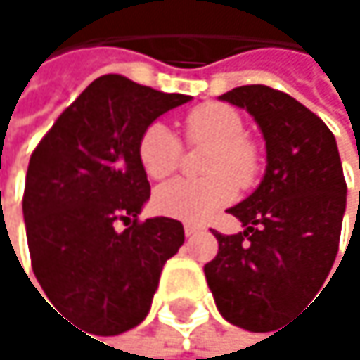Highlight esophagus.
I'll return each mask as SVG.
<instances>
[{"label": "esophagus", "instance_id": "34e87169", "mask_svg": "<svg viewBox=\"0 0 360 360\" xmlns=\"http://www.w3.org/2000/svg\"><path fill=\"white\" fill-rule=\"evenodd\" d=\"M195 233H200V227H195V225H185V236L187 238H191V236H195Z\"/></svg>", "mask_w": 360, "mask_h": 360}]
</instances>
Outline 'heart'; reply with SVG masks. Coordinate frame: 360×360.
Masks as SVG:
<instances>
[{
  "label": "heart",
  "instance_id": "obj_1",
  "mask_svg": "<svg viewBox=\"0 0 360 360\" xmlns=\"http://www.w3.org/2000/svg\"><path fill=\"white\" fill-rule=\"evenodd\" d=\"M191 143H212L204 179H175L154 193V208L183 223H206L219 208L236 200L238 185L248 187L260 173V152L246 139L244 118L225 104H202L185 116ZM183 146L165 122H152L139 139V160L152 179H165L179 169Z\"/></svg>",
  "mask_w": 360,
  "mask_h": 360
}]
</instances>
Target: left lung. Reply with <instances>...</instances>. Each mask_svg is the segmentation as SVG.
<instances>
[{"instance_id": "1", "label": "left lung", "mask_w": 360, "mask_h": 360, "mask_svg": "<svg viewBox=\"0 0 360 360\" xmlns=\"http://www.w3.org/2000/svg\"><path fill=\"white\" fill-rule=\"evenodd\" d=\"M219 100L254 116L266 148L260 185L227 212L244 231L214 233L219 254L204 266L225 321L266 331L327 279L346 210V181L333 133L292 96L244 85Z\"/></svg>"}]
</instances>
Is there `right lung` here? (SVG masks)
<instances>
[{"label": "right lung", "mask_w": 360, "mask_h": 360, "mask_svg": "<svg viewBox=\"0 0 360 360\" xmlns=\"http://www.w3.org/2000/svg\"><path fill=\"white\" fill-rule=\"evenodd\" d=\"M189 100L104 75L60 114L31 156L22 214L33 273L47 300L96 335L146 319L165 262L185 242L175 219L139 223L150 200L139 139Z\"/></svg>", "instance_id": "1"}]
</instances>
